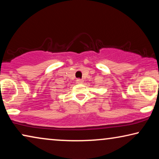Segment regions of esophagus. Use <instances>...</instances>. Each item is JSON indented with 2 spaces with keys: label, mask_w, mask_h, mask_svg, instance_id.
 Segmentation results:
<instances>
[{
  "label": "esophagus",
  "mask_w": 159,
  "mask_h": 159,
  "mask_svg": "<svg viewBox=\"0 0 159 159\" xmlns=\"http://www.w3.org/2000/svg\"><path fill=\"white\" fill-rule=\"evenodd\" d=\"M83 81H84V80H82V79H77V83H78V84H82V82H83Z\"/></svg>",
  "instance_id": "obj_1"
}]
</instances>
